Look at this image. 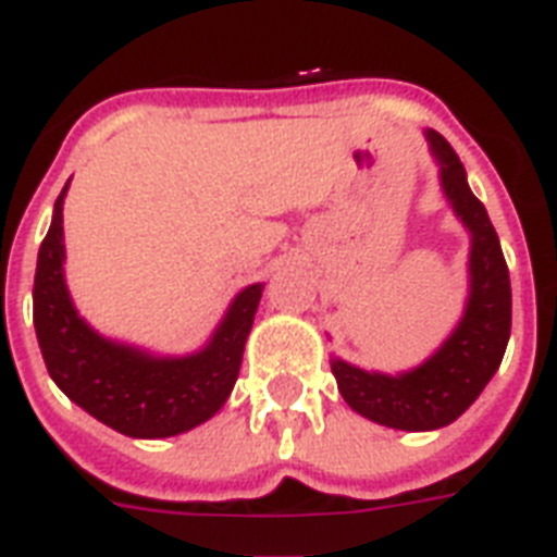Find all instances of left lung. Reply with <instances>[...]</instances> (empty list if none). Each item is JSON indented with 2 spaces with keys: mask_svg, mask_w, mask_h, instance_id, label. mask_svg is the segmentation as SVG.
<instances>
[{
  "mask_svg": "<svg viewBox=\"0 0 557 557\" xmlns=\"http://www.w3.org/2000/svg\"><path fill=\"white\" fill-rule=\"evenodd\" d=\"M426 141L441 168V190L472 236L470 296L461 321L447 342L410 372L384 375L342 358L330 361L338 393L358 416L407 433L438 430L470 410L500 367L512 327L509 270L486 207L472 196L467 170L453 145L435 131H426Z\"/></svg>",
  "mask_w": 557,
  "mask_h": 557,
  "instance_id": "8db88e82",
  "label": "left lung"
}]
</instances>
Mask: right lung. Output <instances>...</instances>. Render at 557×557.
<instances>
[{"label":"right lung","instance_id":"obj_1","mask_svg":"<svg viewBox=\"0 0 557 557\" xmlns=\"http://www.w3.org/2000/svg\"><path fill=\"white\" fill-rule=\"evenodd\" d=\"M64 193L67 185L53 205L34 278V327L50 379L96 421L131 438H170L205 424L233 393L264 284L242 289L193 356H153L104 338L76 312L64 284Z\"/></svg>","mask_w":557,"mask_h":557}]
</instances>
